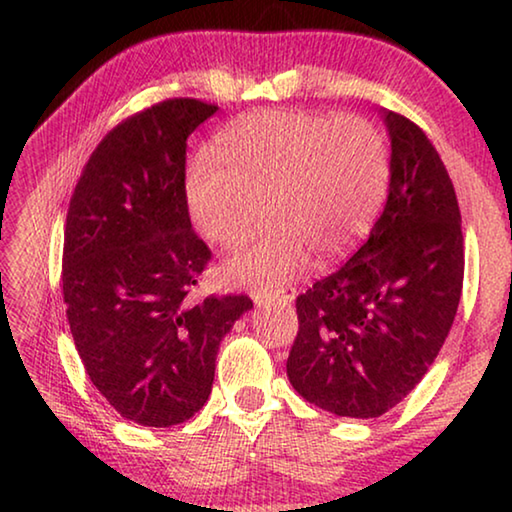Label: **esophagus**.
Instances as JSON below:
<instances>
[{
    "mask_svg": "<svg viewBox=\"0 0 512 512\" xmlns=\"http://www.w3.org/2000/svg\"><path fill=\"white\" fill-rule=\"evenodd\" d=\"M294 289H282V291H269V294H255V305H291L294 300Z\"/></svg>",
    "mask_w": 512,
    "mask_h": 512,
    "instance_id": "34e87169",
    "label": "esophagus"
}]
</instances>
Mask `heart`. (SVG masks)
<instances>
[{
    "label": "heart",
    "instance_id": "1",
    "mask_svg": "<svg viewBox=\"0 0 512 512\" xmlns=\"http://www.w3.org/2000/svg\"><path fill=\"white\" fill-rule=\"evenodd\" d=\"M214 157L186 168L191 221L207 241L239 246L259 218L273 223L255 246L225 259L218 275L234 287H282L307 264L351 250L383 207L389 154L362 118L259 111L218 134Z\"/></svg>",
    "mask_w": 512,
    "mask_h": 512
}]
</instances>
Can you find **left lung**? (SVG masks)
<instances>
[{
  "label": "left lung",
  "instance_id": "obj_1",
  "mask_svg": "<svg viewBox=\"0 0 512 512\" xmlns=\"http://www.w3.org/2000/svg\"><path fill=\"white\" fill-rule=\"evenodd\" d=\"M389 189L369 239L296 298L287 360L296 392L337 417L385 415L419 385L456 319L465 253L460 209L421 129L380 109Z\"/></svg>",
  "mask_w": 512,
  "mask_h": 512
}]
</instances>
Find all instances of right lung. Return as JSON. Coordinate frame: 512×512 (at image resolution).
<instances>
[{
    "mask_svg": "<svg viewBox=\"0 0 512 512\" xmlns=\"http://www.w3.org/2000/svg\"><path fill=\"white\" fill-rule=\"evenodd\" d=\"M218 107L166 100L104 136L63 239V300L91 383L125 419L166 428L212 394L223 337L253 300L189 291L209 262L184 196L186 139Z\"/></svg>",
    "mask_w": 512,
    "mask_h": 512,
    "instance_id": "right-lung-1",
    "label": "right lung"
}]
</instances>
